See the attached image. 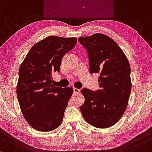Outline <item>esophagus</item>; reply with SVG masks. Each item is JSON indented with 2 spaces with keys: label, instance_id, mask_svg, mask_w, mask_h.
<instances>
[{
  "label": "esophagus",
  "instance_id": "obj_1",
  "mask_svg": "<svg viewBox=\"0 0 152 152\" xmlns=\"http://www.w3.org/2000/svg\"><path fill=\"white\" fill-rule=\"evenodd\" d=\"M73 91H74V93H79L80 92V90L78 89V88H73Z\"/></svg>",
  "mask_w": 152,
  "mask_h": 152
}]
</instances>
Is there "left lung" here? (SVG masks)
I'll return each instance as SVG.
<instances>
[{"mask_svg":"<svg viewBox=\"0 0 152 152\" xmlns=\"http://www.w3.org/2000/svg\"><path fill=\"white\" fill-rule=\"evenodd\" d=\"M88 50L90 72L99 73L101 90H81L85 103L80 107L85 120L93 126L115 125L127 108L131 90V67L126 56L110 37L103 34L80 37Z\"/></svg>","mask_w":152,"mask_h":152,"instance_id":"1","label":"left lung"}]
</instances>
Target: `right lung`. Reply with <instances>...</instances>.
Wrapping results in <instances>:
<instances>
[{"label": "right lung", "instance_id": "1", "mask_svg": "<svg viewBox=\"0 0 152 152\" xmlns=\"http://www.w3.org/2000/svg\"><path fill=\"white\" fill-rule=\"evenodd\" d=\"M77 38L49 36L36 43L18 71L16 93L23 117L36 130L47 132L62 124L73 88L52 84V73L60 70L64 54L74 48Z\"/></svg>", "mask_w": 152, "mask_h": 152}]
</instances>
